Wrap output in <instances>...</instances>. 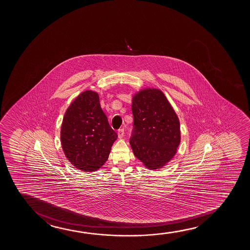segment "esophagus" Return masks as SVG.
Listing matches in <instances>:
<instances>
[{"label": "esophagus", "instance_id": "obj_1", "mask_svg": "<svg viewBox=\"0 0 250 250\" xmlns=\"http://www.w3.org/2000/svg\"><path fill=\"white\" fill-rule=\"evenodd\" d=\"M124 134H125L124 128L119 129V130H118V137H119V138H122L124 137Z\"/></svg>", "mask_w": 250, "mask_h": 250}]
</instances>
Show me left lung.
I'll return each mask as SVG.
<instances>
[{
	"label": "left lung",
	"instance_id": "left-lung-1",
	"mask_svg": "<svg viewBox=\"0 0 250 250\" xmlns=\"http://www.w3.org/2000/svg\"><path fill=\"white\" fill-rule=\"evenodd\" d=\"M130 144L135 156L149 169L167 164L180 144L178 116L161 90L147 89L132 100Z\"/></svg>",
	"mask_w": 250,
	"mask_h": 250
}]
</instances>
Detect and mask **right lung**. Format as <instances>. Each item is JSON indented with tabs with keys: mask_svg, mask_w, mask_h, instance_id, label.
<instances>
[{
	"mask_svg": "<svg viewBox=\"0 0 250 250\" xmlns=\"http://www.w3.org/2000/svg\"><path fill=\"white\" fill-rule=\"evenodd\" d=\"M61 139L65 156L76 168L94 171L106 162L117 133L101 107L97 93L84 91L70 105Z\"/></svg>",
	"mask_w": 250,
	"mask_h": 250,
	"instance_id": "add662e5",
	"label": "right lung"
}]
</instances>
